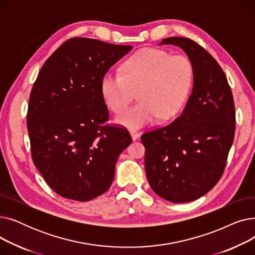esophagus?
<instances>
[{
	"label": "esophagus",
	"instance_id": "34e87169",
	"mask_svg": "<svg viewBox=\"0 0 255 255\" xmlns=\"http://www.w3.org/2000/svg\"><path fill=\"white\" fill-rule=\"evenodd\" d=\"M130 133H131V136H132L133 140H136V139L139 138V133L138 132L132 130V131H130Z\"/></svg>",
	"mask_w": 255,
	"mask_h": 255
}]
</instances>
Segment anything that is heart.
I'll return each mask as SVG.
<instances>
[{"label": "heart", "mask_w": 255, "mask_h": 255, "mask_svg": "<svg viewBox=\"0 0 255 255\" xmlns=\"http://www.w3.org/2000/svg\"><path fill=\"white\" fill-rule=\"evenodd\" d=\"M193 65L184 55H171L160 48H143L122 66V74L107 73L101 82L106 105L121 114L135 98L141 101L117 121L137 129L158 117L168 120L179 114L192 87Z\"/></svg>", "instance_id": "b5f03b06"}]
</instances>
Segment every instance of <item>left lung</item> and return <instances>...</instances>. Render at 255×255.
Returning <instances> with one entry per match:
<instances>
[{
  "label": "left lung",
  "instance_id": "obj_1",
  "mask_svg": "<svg viewBox=\"0 0 255 255\" xmlns=\"http://www.w3.org/2000/svg\"><path fill=\"white\" fill-rule=\"evenodd\" d=\"M160 44L184 49L193 65V89L175 121L142 133L145 175L160 197L189 203L223 175L235 136V102L226 75L203 46L185 37L165 38Z\"/></svg>",
  "mask_w": 255,
  "mask_h": 255
}]
</instances>
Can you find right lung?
<instances>
[{
  "mask_svg": "<svg viewBox=\"0 0 255 255\" xmlns=\"http://www.w3.org/2000/svg\"><path fill=\"white\" fill-rule=\"evenodd\" d=\"M131 49L71 38L46 60L33 85L26 113L32 159L65 198L88 202L109 190L117 159L132 141L125 127L106 123L101 93L103 76Z\"/></svg>",
  "mask_w": 255,
  "mask_h": 255,
  "instance_id": "obj_1",
  "label": "right lung"
}]
</instances>
